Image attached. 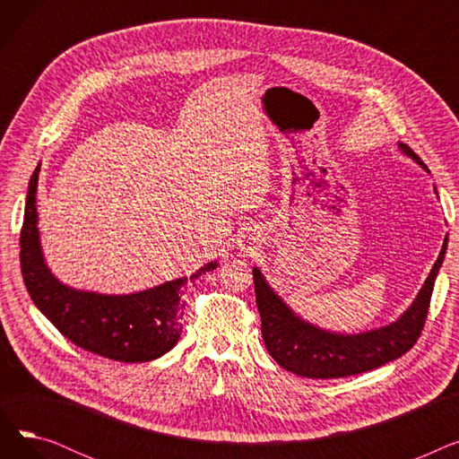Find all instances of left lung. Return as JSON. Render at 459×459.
<instances>
[{
    "label": "left lung",
    "instance_id": "obj_1",
    "mask_svg": "<svg viewBox=\"0 0 459 459\" xmlns=\"http://www.w3.org/2000/svg\"><path fill=\"white\" fill-rule=\"evenodd\" d=\"M398 149L428 171L426 163L405 143H398ZM446 244L445 239L428 279L400 318L387 325L353 334L327 331L303 320L275 294L262 272L253 268L256 307L266 350L284 370L310 379H333L368 372L402 357L415 346L424 327Z\"/></svg>",
    "mask_w": 459,
    "mask_h": 459
}]
</instances>
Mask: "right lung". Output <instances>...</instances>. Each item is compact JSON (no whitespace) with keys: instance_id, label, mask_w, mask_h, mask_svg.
<instances>
[{"instance_id":"add662e5","label":"right lung","mask_w":459,"mask_h":459,"mask_svg":"<svg viewBox=\"0 0 459 459\" xmlns=\"http://www.w3.org/2000/svg\"><path fill=\"white\" fill-rule=\"evenodd\" d=\"M40 165L30 180L20 234L22 277L42 315L76 346L120 363H147L173 350L182 333V288L187 277L167 281L134 294H99L61 282L48 268L37 213ZM220 266L212 260L189 277Z\"/></svg>"}]
</instances>
